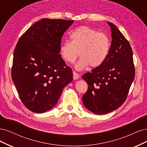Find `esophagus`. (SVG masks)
Instances as JSON below:
<instances>
[{
	"instance_id": "esophagus-1",
	"label": "esophagus",
	"mask_w": 147,
	"mask_h": 147,
	"mask_svg": "<svg viewBox=\"0 0 147 147\" xmlns=\"http://www.w3.org/2000/svg\"><path fill=\"white\" fill-rule=\"evenodd\" d=\"M73 79L76 80V79H78L79 78V74L76 72L73 71Z\"/></svg>"
}]
</instances>
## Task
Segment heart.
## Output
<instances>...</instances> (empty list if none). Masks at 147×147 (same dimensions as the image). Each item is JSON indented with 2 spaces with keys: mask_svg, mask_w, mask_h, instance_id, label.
<instances>
[{
  "mask_svg": "<svg viewBox=\"0 0 147 147\" xmlns=\"http://www.w3.org/2000/svg\"><path fill=\"white\" fill-rule=\"evenodd\" d=\"M70 38L71 41L61 43L60 54L64 60L73 63L79 53L81 57L76 64L78 69H83L89 65L92 68L98 67L105 62L111 46L109 37L105 33L82 26L71 32Z\"/></svg>",
  "mask_w": 147,
  "mask_h": 147,
  "instance_id": "b5f03b06",
  "label": "heart"
}]
</instances>
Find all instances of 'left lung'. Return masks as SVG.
<instances>
[{
    "mask_svg": "<svg viewBox=\"0 0 147 147\" xmlns=\"http://www.w3.org/2000/svg\"><path fill=\"white\" fill-rule=\"evenodd\" d=\"M112 43L107 59L91 73L82 76L88 90L82 96L87 109L98 115L111 112L126 101L135 77L132 50L126 38L113 24L108 22Z\"/></svg>",
    "mask_w": 147,
    "mask_h": 147,
    "instance_id": "obj_1",
    "label": "left lung"
}]
</instances>
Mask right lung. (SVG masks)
<instances>
[{"label":"right lung","instance_id":"obj_1","mask_svg":"<svg viewBox=\"0 0 147 147\" xmlns=\"http://www.w3.org/2000/svg\"><path fill=\"white\" fill-rule=\"evenodd\" d=\"M74 21L41 19L19 39L14 50L11 78L28 109L43 113L54 107L72 69L61 57L64 32Z\"/></svg>","mask_w":147,"mask_h":147}]
</instances>
